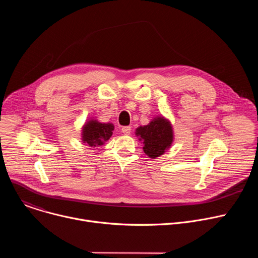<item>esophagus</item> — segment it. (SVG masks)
I'll return each instance as SVG.
<instances>
[{
    "label": "esophagus",
    "mask_w": 258,
    "mask_h": 258,
    "mask_svg": "<svg viewBox=\"0 0 258 258\" xmlns=\"http://www.w3.org/2000/svg\"><path fill=\"white\" fill-rule=\"evenodd\" d=\"M121 132L123 133V135L128 136V135H131V133H132V128H131V126H123V127L121 128Z\"/></svg>",
    "instance_id": "esophagus-1"
}]
</instances>
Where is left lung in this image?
<instances>
[{
  "mask_svg": "<svg viewBox=\"0 0 258 258\" xmlns=\"http://www.w3.org/2000/svg\"><path fill=\"white\" fill-rule=\"evenodd\" d=\"M135 134L144 146V153L152 159L164 154L174 140L172 124L163 115L153 117L147 125H140Z\"/></svg>",
  "mask_w": 258,
  "mask_h": 258,
  "instance_id": "1",
  "label": "left lung"
}]
</instances>
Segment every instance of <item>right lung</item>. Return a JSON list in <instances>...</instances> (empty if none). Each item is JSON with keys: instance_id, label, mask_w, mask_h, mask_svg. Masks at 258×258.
Here are the masks:
<instances>
[{"instance_id": "add662e5", "label": "right lung", "mask_w": 258, "mask_h": 258, "mask_svg": "<svg viewBox=\"0 0 258 258\" xmlns=\"http://www.w3.org/2000/svg\"><path fill=\"white\" fill-rule=\"evenodd\" d=\"M114 124L111 122H100L96 118H89L82 127V142L93 148L102 146L111 138Z\"/></svg>"}]
</instances>
